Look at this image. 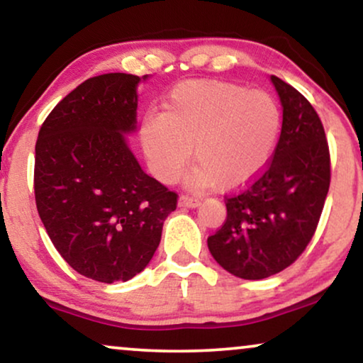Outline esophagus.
<instances>
[{
    "instance_id": "34e87169",
    "label": "esophagus",
    "mask_w": 363,
    "mask_h": 363,
    "mask_svg": "<svg viewBox=\"0 0 363 363\" xmlns=\"http://www.w3.org/2000/svg\"><path fill=\"white\" fill-rule=\"evenodd\" d=\"M179 207H187V209H194L201 204L199 199H194V197H189V196H181L179 197Z\"/></svg>"
}]
</instances>
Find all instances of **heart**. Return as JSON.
I'll return each instance as SVG.
<instances>
[{
	"instance_id": "1",
	"label": "heart",
	"mask_w": 363,
	"mask_h": 363,
	"mask_svg": "<svg viewBox=\"0 0 363 363\" xmlns=\"http://www.w3.org/2000/svg\"><path fill=\"white\" fill-rule=\"evenodd\" d=\"M282 113L265 91L216 79L174 86L164 111L141 121V146L154 177L171 184L192 157L189 189H239L265 171L277 147Z\"/></svg>"
}]
</instances>
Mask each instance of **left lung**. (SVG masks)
Wrapping results in <instances>:
<instances>
[{
	"label": "left lung",
	"mask_w": 363,
	"mask_h": 363,
	"mask_svg": "<svg viewBox=\"0 0 363 363\" xmlns=\"http://www.w3.org/2000/svg\"><path fill=\"white\" fill-rule=\"evenodd\" d=\"M282 131L267 171L225 202L224 225L207 239L216 262L260 280L289 267L311 242L330 186V154L320 118L291 84L270 76Z\"/></svg>",
	"instance_id": "left-lung-1"
}]
</instances>
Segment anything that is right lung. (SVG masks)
I'll list each match as a JSON object with an SVG mask.
<instances>
[{
  "label": "right lung",
  "instance_id": "add662e5",
  "mask_svg": "<svg viewBox=\"0 0 363 363\" xmlns=\"http://www.w3.org/2000/svg\"><path fill=\"white\" fill-rule=\"evenodd\" d=\"M139 77L94 76L43 123L35 154L38 214L61 257L98 282L151 262L177 194L147 176L125 136L138 131Z\"/></svg>",
  "mask_w": 363,
  "mask_h": 363
}]
</instances>
